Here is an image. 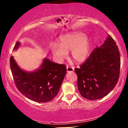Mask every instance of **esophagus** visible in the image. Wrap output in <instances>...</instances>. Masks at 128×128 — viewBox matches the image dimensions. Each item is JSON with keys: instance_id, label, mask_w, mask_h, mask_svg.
I'll return each mask as SVG.
<instances>
[{"instance_id": "obj_1", "label": "esophagus", "mask_w": 128, "mask_h": 128, "mask_svg": "<svg viewBox=\"0 0 128 128\" xmlns=\"http://www.w3.org/2000/svg\"><path fill=\"white\" fill-rule=\"evenodd\" d=\"M74 71V67H67V72H72Z\"/></svg>"}]
</instances>
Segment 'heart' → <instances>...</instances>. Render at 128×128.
I'll use <instances>...</instances> for the list:
<instances>
[{
    "instance_id": "1",
    "label": "heart",
    "mask_w": 128,
    "mask_h": 128,
    "mask_svg": "<svg viewBox=\"0 0 128 128\" xmlns=\"http://www.w3.org/2000/svg\"><path fill=\"white\" fill-rule=\"evenodd\" d=\"M52 54L57 59L61 60L70 50L72 58L76 62L86 61L91 49V42L81 32H73L61 36L58 45L52 44L50 46Z\"/></svg>"
}]
</instances>
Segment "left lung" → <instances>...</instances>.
<instances>
[{"label":"left lung","instance_id":"left-lung-1","mask_svg":"<svg viewBox=\"0 0 128 128\" xmlns=\"http://www.w3.org/2000/svg\"><path fill=\"white\" fill-rule=\"evenodd\" d=\"M120 56L114 39L108 35L104 44L91 53L86 62L74 68L80 95L89 100L106 96L118 80Z\"/></svg>","mask_w":128,"mask_h":128}]
</instances>
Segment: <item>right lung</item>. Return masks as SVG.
Listing matches in <instances>:
<instances>
[{"label":"right lung","mask_w":128,"mask_h":128,"mask_svg":"<svg viewBox=\"0 0 128 128\" xmlns=\"http://www.w3.org/2000/svg\"><path fill=\"white\" fill-rule=\"evenodd\" d=\"M20 42H16L13 50H17ZM10 67L16 87L22 94L37 102H47L57 96L67 72L66 66L44 58L40 68L32 72L23 71L13 56Z\"/></svg>","instance_id":"obj_1"}]
</instances>
